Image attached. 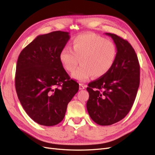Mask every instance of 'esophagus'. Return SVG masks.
Instances as JSON below:
<instances>
[{"label": "esophagus", "mask_w": 155, "mask_h": 155, "mask_svg": "<svg viewBox=\"0 0 155 155\" xmlns=\"http://www.w3.org/2000/svg\"><path fill=\"white\" fill-rule=\"evenodd\" d=\"M85 87H86V86L84 84H79V89L80 90L85 89Z\"/></svg>", "instance_id": "obj_1"}]
</instances>
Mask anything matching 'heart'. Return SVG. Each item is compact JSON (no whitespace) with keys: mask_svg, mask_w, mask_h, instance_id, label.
Instances as JSON below:
<instances>
[{"mask_svg":"<svg viewBox=\"0 0 155 155\" xmlns=\"http://www.w3.org/2000/svg\"><path fill=\"white\" fill-rule=\"evenodd\" d=\"M117 54V47L113 41L94 34H84L73 39L72 50L65 47L60 51L59 59L69 72L74 71L80 62L82 65L72 77L86 82L93 75L100 78L107 74L116 62Z\"/></svg>","mask_w":155,"mask_h":155,"instance_id":"obj_1","label":"heart"}]
</instances>
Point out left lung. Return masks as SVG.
<instances>
[{
    "label": "left lung",
    "instance_id": "obj_1",
    "mask_svg": "<svg viewBox=\"0 0 155 155\" xmlns=\"http://www.w3.org/2000/svg\"><path fill=\"white\" fill-rule=\"evenodd\" d=\"M105 34L116 44V61L107 74L88 84L86 104L92 120L103 126L112 125L127 116L140 85V64L133 47L116 34Z\"/></svg>",
    "mask_w": 155,
    "mask_h": 155
}]
</instances>
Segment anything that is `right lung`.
Segmentation results:
<instances>
[{
  "label": "right lung",
  "mask_w": 155,
  "mask_h": 155,
  "mask_svg": "<svg viewBox=\"0 0 155 155\" xmlns=\"http://www.w3.org/2000/svg\"><path fill=\"white\" fill-rule=\"evenodd\" d=\"M69 39V33L62 31L39 35L17 60V96L26 114L39 125L54 126L62 121L78 90V84L70 79L59 59Z\"/></svg>",
  "instance_id": "1"
}]
</instances>
